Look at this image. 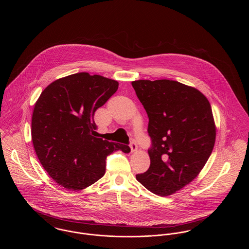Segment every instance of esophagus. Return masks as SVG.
<instances>
[{
	"mask_svg": "<svg viewBox=\"0 0 249 249\" xmlns=\"http://www.w3.org/2000/svg\"><path fill=\"white\" fill-rule=\"evenodd\" d=\"M137 148H138V146H137L136 142H134V141L130 142V150H131V152H135L137 150Z\"/></svg>",
	"mask_w": 249,
	"mask_h": 249,
	"instance_id": "34e87169",
	"label": "esophagus"
}]
</instances>
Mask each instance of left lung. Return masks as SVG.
<instances>
[{"label": "left lung", "instance_id": "1", "mask_svg": "<svg viewBox=\"0 0 249 249\" xmlns=\"http://www.w3.org/2000/svg\"><path fill=\"white\" fill-rule=\"evenodd\" d=\"M131 85L148 116L150 166L136 175L144 188L169 196L196 178L212 153L215 125L209 101L178 81L136 80Z\"/></svg>", "mask_w": 249, "mask_h": 249}]
</instances>
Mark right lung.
Listing matches in <instances>:
<instances>
[{
	"mask_svg": "<svg viewBox=\"0 0 249 249\" xmlns=\"http://www.w3.org/2000/svg\"><path fill=\"white\" fill-rule=\"evenodd\" d=\"M119 88L102 75L77 72L59 78L43 90L32 118L36 155L50 178L66 190H80L106 173V159L128 145L96 137L94 113Z\"/></svg>",
	"mask_w": 249,
	"mask_h": 249,
	"instance_id": "right-lung-1",
	"label": "right lung"
}]
</instances>
